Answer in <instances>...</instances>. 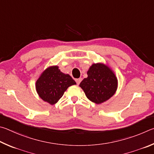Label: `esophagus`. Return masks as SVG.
Here are the masks:
<instances>
[{"label":"esophagus","instance_id":"obj_1","mask_svg":"<svg viewBox=\"0 0 154 154\" xmlns=\"http://www.w3.org/2000/svg\"><path fill=\"white\" fill-rule=\"evenodd\" d=\"M82 79L81 78H80V79H75V82H76V83H77V85H79L80 83V82L82 81Z\"/></svg>","mask_w":154,"mask_h":154}]
</instances>
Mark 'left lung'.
Here are the masks:
<instances>
[{
  "label": "left lung",
  "mask_w": 154,
  "mask_h": 154,
  "mask_svg": "<svg viewBox=\"0 0 154 154\" xmlns=\"http://www.w3.org/2000/svg\"><path fill=\"white\" fill-rule=\"evenodd\" d=\"M87 75L88 77L80 82V87L90 101L100 104L114 95L118 80L108 66L103 63H94L88 70Z\"/></svg>",
  "instance_id": "1"
}]
</instances>
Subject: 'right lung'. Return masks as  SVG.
<instances>
[{
    "label": "right lung",
    "instance_id": "obj_1",
    "mask_svg": "<svg viewBox=\"0 0 154 154\" xmlns=\"http://www.w3.org/2000/svg\"><path fill=\"white\" fill-rule=\"evenodd\" d=\"M76 83L69 74H65L58 66H51L42 73L36 82L37 93L43 101L54 105L69 87Z\"/></svg>",
    "mask_w": 154,
    "mask_h": 154
}]
</instances>
